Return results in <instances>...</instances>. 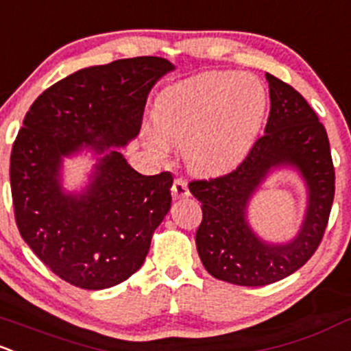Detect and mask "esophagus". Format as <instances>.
Instances as JSON below:
<instances>
[{
    "instance_id": "1",
    "label": "esophagus",
    "mask_w": 351,
    "mask_h": 351,
    "mask_svg": "<svg viewBox=\"0 0 351 351\" xmlns=\"http://www.w3.org/2000/svg\"><path fill=\"white\" fill-rule=\"evenodd\" d=\"M171 193L175 198H185L190 195V190H188V182L185 178H176L173 182L171 186Z\"/></svg>"
}]
</instances>
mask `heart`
<instances>
[{
  "instance_id": "obj_1",
  "label": "heart",
  "mask_w": 351,
  "mask_h": 351,
  "mask_svg": "<svg viewBox=\"0 0 351 351\" xmlns=\"http://www.w3.org/2000/svg\"><path fill=\"white\" fill-rule=\"evenodd\" d=\"M264 87L235 72H205L168 87L156 102L158 132L146 143L163 156L168 145H183L195 171L234 168L252 146L265 112Z\"/></svg>"
}]
</instances>
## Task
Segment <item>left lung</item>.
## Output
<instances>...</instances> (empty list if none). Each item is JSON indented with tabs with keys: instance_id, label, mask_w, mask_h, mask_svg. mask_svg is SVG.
Wrapping results in <instances>:
<instances>
[{
	"instance_id": "1",
	"label": "left lung",
	"mask_w": 351,
	"mask_h": 351,
	"mask_svg": "<svg viewBox=\"0 0 351 351\" xmlns=\"http://www.w3.org/2000/svg\"><path fill=\"white\" fill-rule=\"evenodd\" d=\"M271 110L265 134L227 175L190 182L202 204L198 256L220 281L237 286H267L302 267L323 241L335 198V166L326 129L296 88L267 73ZM294 164L310 190L305 223L294 241L271 246L259 241L245 220L248 198L272 165Z\"/></svg>"
}]
</instances>
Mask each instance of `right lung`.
I'll list each match as a JSON object with an SVG mask.
<instances>
[{"mask_svg":"<svg viewBox=\"0 0 351 351\" xmlns=\"http://www.w3.org/2000/svg\"><path fill=\"white\" fill-rule=\"evenodd\" d=\"M169 70L161 57L82 69L40 94L25 116L10 158L14 220L36 257L72 286L106 289L141 267L171 206L173 176L141 175L110 151L86 193L73 197L58 183L62 156L138 136L147 94Z\"/></svg>","mask_w":351,"mask_h":351,"instance_id":"obj_1","label":"right lung"}]
</instances>
